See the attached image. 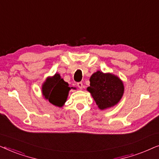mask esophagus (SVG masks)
<instances>
[{"label": "esophagus", "mask_w": 159, "mask_h": 159, "mask_svg": "<svg viewBox=\"0 0 159 159\" xmlns=\"http://www.w3.org/2000/svg\"><path fill=\"white\" fill-rule=\"evenodd\" d=\"M77 86L80 89H82V88H83V84H82V82H77Z\"/></svg>", "instance_id": "34e87169"}]
</instances>
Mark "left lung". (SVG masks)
Segmentation results:
<instances>
[{
    "mask_svg": "<svg viewBox=\"0 0 159 159\" xmlns=\"http://www.w3.org/2000/svg\"><path fill=\"white\" fill-rule=\"evenodd\" d=\"M90 87L87 88L100 109L103 110L116 105L124 93L121 80L114 75L98 71L90 79Z\"/></svg>",
    "mask_w": 159,
    "mask_h": 159,
    "instance_id": "1",
    "label": "left lung"
}]
</instances>
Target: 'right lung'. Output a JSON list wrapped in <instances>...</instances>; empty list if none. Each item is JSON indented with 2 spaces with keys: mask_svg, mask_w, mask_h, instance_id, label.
I'll return each instance as SVG.
<instances>
[{
  "mask_svg": "<svg viewBox=\"0 0 159 159\" xmlns=\"http://www.w3.org/2000/svg\"><path fill=\"white\" fill-rule=\"evenodd\" d=\"M75 89L69 87V84L61 77L59 74H55L52 77H48L42 86L44 98L54 106L61 107L66 101L69 91Z\"/></svg>",
  "mask_w": 159,
  "mask_h": 159,
  "instance_id": "right-lung-1",
  "label": "right lung"
}]
</instances>
